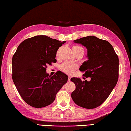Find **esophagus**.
<instances>
[{
    "label": "esophagus",
    "instance_id": "1",
    "mask_svg": "<svg viewBox=\"0 0 131 131\" xmlns=\"http://www.w3.org/2000/svg\"><path fill=\"white\" fill-rule=\"evenodd\" d=\"M68 81H70V79H71V78H72V77L70 76H68Z\"/></svg>",
    "mask_w": 131,
    "mask_h": 131
}]
</instances>
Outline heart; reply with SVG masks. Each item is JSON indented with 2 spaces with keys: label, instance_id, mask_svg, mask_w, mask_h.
Here are the masks:
<instances>
[{
  "label": "heart",
  "instance_id": "obj_1",
  "mask_svg": "<svg viewBox=\"0 0 131 131\" xmlns=\"http://www.w3.org/2000/svg\"><path fill=\"white\" fill-rule=\"evenodd\" d=\"M72 50L75 54L80 51L84 52L83 48L79 46H73L72 47ZM60 68L62 71H63V72L66 73L72 74L77 68V66L74 63L65 62L62 64L60 66Z\"/></svg>",
  "mask_w": 131,
  "mask_h": 131
}]
</instances>
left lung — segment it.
<instances>
[{
  "instance_id": "obj_1",
  "label": "left lung",
  "mask_w": 131,
  "mask_h": 131,
  "mask_svg": "<svg viewBox=\"0 0 131 131\" xmlns=\"http://www.w3.org/2000/svg\"><path fill=\"white\" fill-rule=\"evenodd\" d=\"M87 49L88 61L84 62L80 70L85 72L91 80L83 81L73 77L70 80L76 85L71 94L74 102L80 107L94 108L105 102L116 85L118 79V57L109 42L94 36L74 40Z\"/></svg>"
}]
</instances>
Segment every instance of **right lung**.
<instances>
[{"label": "right lung", "instance_id": "obj_1", "mask_svg": "<svg viewBox=\"0 0 131 131\" xmlns=\"http://www.w3.org/2000/svg\"><path fill=\"white\" fill-rule=\"evenodd\" d=\"M66 42L45 35L25 40L12 59V78L22 98L34 107L50 105L57 92L68 81V76L58 71L53 76L46 73L47 65L57 62V50Z\"/></svg>", "mask_w": 131, "mask_h": 131}]
</instances>
